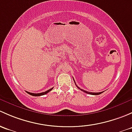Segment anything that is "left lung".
<instances>
[{
    "label": "left lung",
    "instance_id": "1",
    "mask_svg": "<svg viewBox=\"0 0 132 132\" xmlns=\"http://www.w3.org/2000/svg\"><path fill=\"white\" fill-rule=\"evenodd\" d=\"M74 82H75V81H74ZM75 84H76V82H75ZM76 86H77V88H79V89H81V90H82V92H85V93H88V94H90V95H100V94H101L102 93H103V92H98V93H93V92H86V91H85V90H84V89H81V88H79V87L77 86V85H76Z\"/></svg>",
    "mask_w": 132,
    "mask_h": 132
}]
</instances>
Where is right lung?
Wrapping results in <instances>:
<instances>
[{
	"label": "right lung",
	"mask_w": 132,
	"mask_h": 132,
	"mask_svg": "<svg viewBox=\"0 0 132 132\" xmlns=\"http://www.w3.org/2000/svg\"><path fill=\"white\" fill-rule=\"evenodd\" d=\"M53 88H51V89H48V90H47V91H46V92H43V93H30V92H27L28 93V94L30 95L35 96H41V95H44L47 94V93H49V92H50V91L52 90Z\"/></svg>",
	"instance_id": "right-lung-1"
}]
</instances>
